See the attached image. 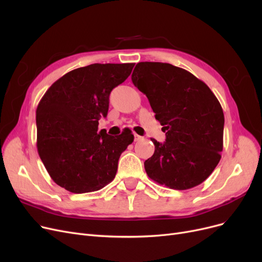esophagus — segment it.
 I'll return each instance as SVG.
<instances>
[{
    "mask_svg": "<svg viewBox=\"0 0 262 262\" xmlns=\"http://www.w3.org/2000/svg\"><path fill=\"white\" fill-rule=\"evenodd\" d=\"M134 138H135V141H139V140L142 139L141 136H139V135H137V134L134 135Z\"/></svg>",
    "mask_w": 262,
    "mask_h": 262,
    "instance_id": "1",
    "label": "esophagus"
}]
</instances>
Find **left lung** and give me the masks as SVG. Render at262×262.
<instances>
[{
    "instance_id": "obj_1",
    "label": "left lung",
    "mask_w": 262,
    "mask_h": 262,
    "mask_svg": "<svg viewBox=\"0 0 262 262\" xmlns=\"http://www.w3.org/2000/svg\"><path fill=\"white\" fill-rule=\"evenodd\" d=\"M132 81L166 133L164 143L151 138L155 151L144 162L146 174L178 190L201 184L222 157L225 118L219 99L194 75L168 63H138Z\"/></svg>"
}]
</instances>
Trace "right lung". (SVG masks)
<instances>
[{
    "mask_svg": "<svg viewBox=\"0 0 262 262\" xmlns=\"http://www.w3.org/2000/svg\"><path fill=\"white\" fill-rule=\"evenodd\" d=\"M134 63L91 64L65 74L40 99L36 110L37 151L56 184L74 194L95 191L115 179L121 154L134 141L98 130L111 91L126 80Z\"/></svg>",
    "mask_w": 262,
    "mask_h": 262,
    "instance_id": "add662e5",
    "label": "right lung"
}]
</instances>
